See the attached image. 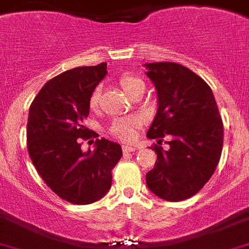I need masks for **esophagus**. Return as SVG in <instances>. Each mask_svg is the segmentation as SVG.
I'll list each match as a JSON object with an SVG mask.
<instances>
[{"instance_id": "esophagus-1", "label": "esophagus", "mask_w": 249, "mask_h": 249, "mask_svg": "<svg viewBox=\"0 0 249 249\" xmlns=\"http://www.w3.org/2000/svg\"><path fill=\"white\" fill-rule=\"evenodd\" d=\"M136 150V147L134 146H129V145H124L123 146V152L124 153H130V152H134Z\"/></svg>"}]
</instances>
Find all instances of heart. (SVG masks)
I'll return each mask as SVG.
<instances>
[{"label": "heart", "mask_w": 249, "mask_h": 249, "mask_svg": "<svg viewBox=\"0 0 249 249\" xmlns=\"http://www.w3.org/2000/svg\"><path fill=\"white\" fill-rule=\"evenodd\" d=\"M118 85L120 86L123 90L126 93L127 96L131 97L134 93L136 92H143L145 88V83L141 78L135 76L134 73L130 72H125L123 75H120L117 80ZM99 101V87H96L90 93L89 99H88V106L90 109H96L98 106ZM139 119L136 118H117L111 122L110 132L115 138L120 139L123 141H129L134 139L136 132V127L139 126Z\"/></svg>", "instance_id": "obj_1"}]
</instances>
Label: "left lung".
Masks as SVG:
<instances>
[{
  "label": "left lung",
  "mask_w": 249,
  "mask_h": 249,
  "mask_svg": "<svg viewBox=\"0 0 249 249\" xmlns=\"http://www.w3.org/2000/svg\"><path fill=\"white\" fill-rule=\"evenodd\" d=\"M145 66L159 97L147 138L159 143L169 138L168 151L156 143L151 146L157 160L146 174V184L163 200H185L208 183L219 164L222 119L210 86L200 76L176 62Z\"/></svg>",
  "instance_id": "left-lung-1"
}]
</instances>
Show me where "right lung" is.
Instances as JSON below:
<instances>
[{
	"label": "right lung",
	"mask_w": 249,
	"mask_h": 249,
	"mask_svg": "<svg viewBox=\"0 0 249 249\" xmlns=\"http://www.w3.org/2000/svg\"><path fill=\"white\" fill-rule=\"evenodd\" d=\"M107 73V64L82 66L55 76L29 108L27 147L45 184L76 205L99 200L111 187V169L122 157L120 145L97 139L96 150L82 152V140L98 138L83 125L90 93Z\"/></svg>",
	"instance_id": "right-lung-1"
}]
</instances>
